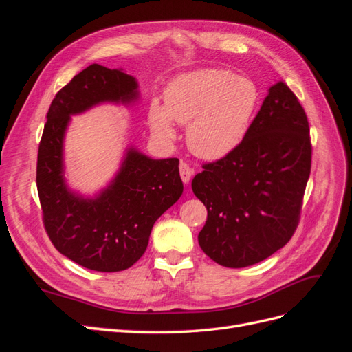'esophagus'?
<instances>
[{
    "label": "esophagus",
    "instance_id": "esophagus-1",
    "mask_svg": "<svg viewBox=\"0 0 352 352\" xmlns=\"http://www.w3.org/2000/svg\"><path fill=\"white\" fill-rule=\"evenodd\" d=\"M179 173H180V177H182V180H184V184H189L190 177H192V175H194V170L189 167V164L180 163Z\"/></svg>",
    "mask_w": 352,
    "mask_h": 352
}]
</instances>
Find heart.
<instances>
[{
	"instance_id": "1",
	"label": "heart",
	"mask_w": 352,
	"mask_h": 352,
	"mask_svg": "<svg viewBox=\"0 0 352 352\" xmlns=\"http://www.w3.org/2000/svg\"><path fill=\"white\" fill-rule=\"evenodd\" d=\"M166 104L153 100L148 122L155 135L172 140L175 122L188 124L186 142L195 155L220 160L242 144L260 104V89L250 78L223 69L180 74L168 85Z\"/></svg>"
}]
</instances>
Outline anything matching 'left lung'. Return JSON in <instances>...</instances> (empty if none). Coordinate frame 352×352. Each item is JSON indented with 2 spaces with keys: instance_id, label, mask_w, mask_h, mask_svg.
Listing matches in <instances>:
<instances>
[{
  "instance_id": "left-lung-1",
  "label": "left lung",
  "mask_w": 352,
  "mask_h": 352,
  "mask_svg": "<svg viewBox=\"0 0 352 352\" xmlns=\"http://www.w3.org/2000/svg\"><path fill=\"white\" fill-rule=\"evenodd\" d=\"M202 168L192 180L207 207L198 242L212 261L241 269L285 247L300 221L311 170L307 114L287 85L270 87L235 151Z\"/></svg>"
}]
</instances>
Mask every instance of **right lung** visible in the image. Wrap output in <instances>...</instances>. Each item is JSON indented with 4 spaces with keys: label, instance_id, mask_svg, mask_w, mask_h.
<instances>
[{
    "label": "right lung",
    "instance_id": "add662e5",
    "mask_svg": "<svg viewBox=\"0 0 352 352\" xmlns=\"http://www.w3.org/2000/svg\"><path fill=\"white\" fill-rule=\"evenodd\" d=\"M138 98L131 74L91 65L57 92L47 114L36 164L44 226L63 255L89 270L129 269L144 255L157 219L184 192L177 158L153 160L133 146L111 184L94 198L73 192L66 184L63 142L70 116L102 102L131 104Z\"/></svg>",
    "mask_w": 352,
    "mask_h": 352
}]
</instances>
